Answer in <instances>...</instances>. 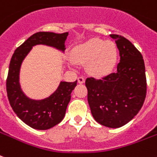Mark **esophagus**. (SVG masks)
<instances>
[{"instance_id":"34e87169","label":"esophagus","mask_w":157,"mask_h":157,"mask_svg":"<svg viewBox=\"0 0 157 157\" xmlns=\"http://www.w3.org/2000/svg\"><path fill=\"white\" fill-rule=\"evenodd\" d=\"M77 81H78L79 84H83L85 83L86 79L84 78V77H82V76H80V77H78V79H77Z\"/></svg>"}]
</instances>
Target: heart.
<instances>
[{"label":"heart","instance_id":"heart-1","mask_svg":"<svg viewBox=\"0 0 157 157\" xmlns=\"http://www.w3.org/2000/svg\"><path fill=\"white\" fill-rule=\"evenodd\" d=\"M74 61L86 64V69L94 77H103L112 72L117 59V49L112 41L91 39L76 45L71 52Z\"/></svg>","mask_w":157,"mask_h":157}]
</instances>
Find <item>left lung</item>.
Segmentation results:
<instances>
[{"instance_id":"left-lung-1","label":"left lung","mask_w":157,"mask_h":157,"mask_svg":"<svg viewBox=\"0 0 157 157\" xmlns=\"http://www.w3.org/2000/svg\"><path fill=\"white\" fill-rule=\"evenodd\" d=\"M115 39L120 52L117 71L102 80L87 78L88 103L96 121L108 128H120L134 118L144 104L147 92L145 65L141 53L129 40Z\"/></svg>"}]
</instances>
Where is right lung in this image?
I'll return each mask as SVG.
<instances>
[{
    "mask_svg": "<svg viewBox=\"0 0 157 157\" xmlns=\"http://www.w3.org/2000/svg\"><path fill=\"white\" fill-rule=\"evenodd\" d=\"M68 33L39 32L31 36L18 47L11 58L6 80V91L12 109L20 120L35 129L45 130L63 121L71 94L76 82L60 81L54 93L43 99H33L26 95L19 82L20 68L33 46L38 45L53 47L64 54L65 40Z\"/></svg>",
    "mask_w": 157,
    "mask_h": 157,
    "instance_id": "obj_1",
    "label": "right lung"
}]
</instances>
